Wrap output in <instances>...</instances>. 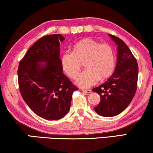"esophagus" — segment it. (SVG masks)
Wrapping results in <instances>:
<instances>
[{"label":"esophagus","instance_id":"obj_1","mask_svg":"<svg viewBox=\"0 0 153 153\" xmlns=\"http://www.w3.org/2000/svg\"><path fill=\"white\" fill-rule=\"evenodd\" d=\"M82 91L83 92V93H88V94H89V93H91V92H92V91L91 89H83V90H82Z\"/></svg>","mask_w":153,"mask_h":153}]
</instances>
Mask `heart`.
I'll return each mask as SVG.
<instances>
[{
  "mask_svg": "<svg viewBox=\"0 0 153 153\" xmlns=\"http://www.w3.org/2000/svg\"><path fill=\"white\" fill-rule=\"evenodd\" d=\"M82 64L86 70L79 75L76 83L81 88H88L113 74L116 66L114 49L107 44L85 38L75 44L72 53L65 52L60 58L62 70L72 79L78 76Z\"/></svg>",
  "mask_w": 153,
  "mask_h": 153,
  "instance_id": "heart-1",
  "label": "heart"
}]
</instances>
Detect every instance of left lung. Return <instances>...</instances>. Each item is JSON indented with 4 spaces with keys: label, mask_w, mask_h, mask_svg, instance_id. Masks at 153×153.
<instances>
[{
    "label": "left lung",
    "mask_w": 153,
    "mask_h": 153,
    "mask_svg": "<svg viewBox=\"0 0 153 153\" xmlns=\"http://www.w3.org/2000/svg\"><path fill=\"white\" fill-rule=\"evenodd\" d=\"M109 36L118 46L115 72L107 81L93 89L101 97L94 110L104 117L117 116L128 106L137 91L138 80V64L130 49L118 37Z\"/></svg>",
    "instance_id": "left-lung-1"
}]
</instances>
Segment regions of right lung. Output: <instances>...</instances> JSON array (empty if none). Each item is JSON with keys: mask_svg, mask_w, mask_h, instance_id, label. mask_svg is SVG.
Returning <instances> with one entry per match:
<instances>
[{"mask_svg": "<svg viewBox=\"0 0 153 153\" xmlns=\"http://www.w3.org/2000/svg\"><path fill=\"white\" fill-rule=\"evenodd\" d=\"M64 39L60 34L41 37L19 65L21 95L30 109L46 120H58L65 116L72 93L79 89L62 73L60 42Z\"/></svg>", "mask_w": 153, "mask_h": 153, "instance_id": "right-lung-1", "label": "right lung"}]
</instances>
